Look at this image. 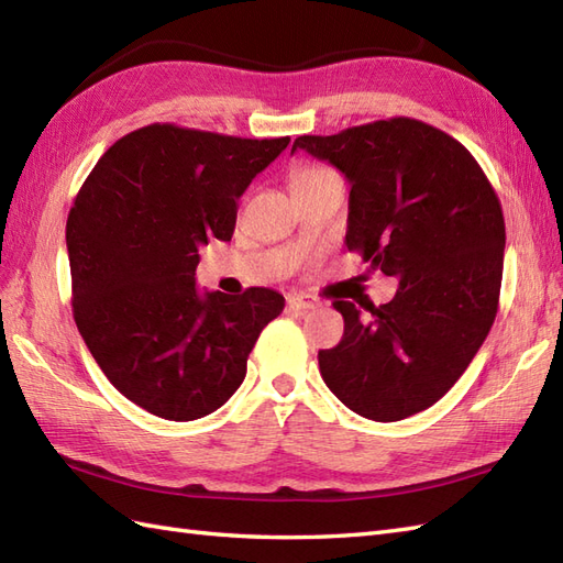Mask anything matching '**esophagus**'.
<instances>
[{"mask_svg":"<svg viewBox=\"0 0 563 563\" xmlns=\"http://www.w3.org/2000/svg\"><path fill=\"white\" fill-rule=\"evenodd\" d=\"M287 305H290L292 309L309 311V309L319 307V299L311 297V295H305V292H295V295H287Z\"/></svg>","mask_w":563,"mask_h":563,"instance_id":"34e87169","label":"esophagus"}]
</instances>
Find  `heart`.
<instances>
[{"instance_id": "b5f03b06", "label": "heart", "mask_w": 563, "mask_h": 563, "mask_svg": "<svg viewBox=\"0 0 563 563\" xmlns=\"http://www.w3.org/2000/svg\"><path fill=\"white\" fill-rule=\"evenodd\" d=\"M331 173H333V169L321 167V165H302V167H297L295 173H292L290 185H292V189H297V187L309 185V181L319 179V177H325V175H331Z\"/></svg>"}]
</instances>
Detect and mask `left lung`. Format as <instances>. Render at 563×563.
Wrapping results in <instances>:
<instances>
[{"mask_svg":"<svg viewBox=\"0 0 563 563\" xmlns=\"http://www.w3.org/2000/svg\"><path fill=\"white\" fill-rule=\"evenodd\" d=\"M297 148L347 177V250L400 280L382 307L335 299L345 331L319 350L321 376L352 412L405 420L449 394L492 329L506 244L499 196L463 143L410 117L297 136Z\"/></svg>","mask_w":563,"mask_h":563,"instance_id":"left-lung-1","label":"left lung"}]
</instances>
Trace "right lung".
Returning a JSON list of instances; mask_svg holds the SVG:
<instances>
[{
  "label": "right lung",
  "instance_id": "1",
  "mask_svg": "<svg viewBox=\"0 0 563 563\" xmlns=\"http://www.w3.org/2000/svg\"><path fill=\"white\" fill-rule=\"evenodd\" d=\"M151 124L104 151L67 218L78 333L124 398L163 420L211 415L240 388L246 357L285 297L199 292L208 240L230 242L238 199L287 148Z\"/></svg>",
  "mask_w": 563,
  "mask_h": 563
}]
</instances>
